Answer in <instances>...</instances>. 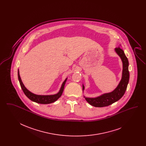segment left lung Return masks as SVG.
Listing matches in <instances>:
<instances>
[{
    "mask_svg": "<svg viewBox=\"0 0 146 146\" xmlns=\"http://www.w3.org/2000/svg\"><path fill=\"white\" fill-rule=\"evenodd\" d=\"M116 52L119 56L123 62V74L121 80L117 88L111 92L104 94L96 98L85 97L86 101L91 106L96 107H103L110 106L120 100L125 94L129 80V61L125 56L124 51L119 46L115 49ZM84 87L83 85V90Z\"/></svg>",
    "mask_w": 146,
    "mask_h": 146,
    "instance_id": "1",
    "label": "left lung"
}]
</instances>
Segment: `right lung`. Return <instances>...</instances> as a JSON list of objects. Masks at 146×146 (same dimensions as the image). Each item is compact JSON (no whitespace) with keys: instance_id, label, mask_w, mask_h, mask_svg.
<instances>
[{"instance_id":"right-lung-1","label":"right lung","mask_w":146,"mask_h":146,"mask_svg":"<svg viewBox=\"0 0 146 146\" xmlns=\"http://www.w3.org/2000/svg\"><path fill=\"white\" fill-rule=\"evenodd\" d=\"M18 78H19V82H20V85H21V88L23 91L24 94H25V95L28 97L29 99H30L31 101H34L35 102L38 103V104H49L54 102L57 99H58L60 97H61L62 94L63 90H64V85H65V83L67 80V78H66V80L63 83L60 90L57 94L53 95H45H45H35V94L32 93L29 91H28L25 88L23 84L22 83V82L21 78H20V74H19V70H18Z\"/></svg>"}]
</instances>
